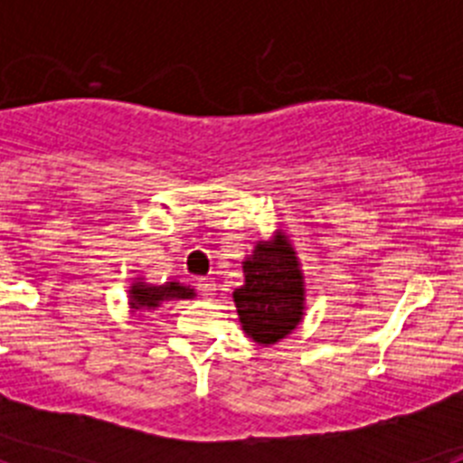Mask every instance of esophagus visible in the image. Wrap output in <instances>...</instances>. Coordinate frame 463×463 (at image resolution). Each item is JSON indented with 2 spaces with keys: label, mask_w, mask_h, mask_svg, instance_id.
I'll return each mask as SVG.
<instances>
[{
  "label": "esophagus",
  "mask_w": 463,
  "mask_h": 463,
  "mask_svg": "<svg viewBox=\"0 0 463 463\" xmlns=\"http://www.w3.org/2000/svg\"><path fill=\"white\" fill-rule=\"evenodd\" d=\"M196 289H199L202 297H213V294H215V282H213L211 278H199V280H196Z\"/></svg>",
  "instance_id": "esophagus-1"
}]
</instances>
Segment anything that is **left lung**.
Returning a JSON list of instances; mask_svg holds the SVG:
<instances>
[{"label":"left lung","instance_id":"obj_1","mask_svg":"<svg viewBox=\"0 0 463 463\" xmlns=\"http://www.w3.org/2000/svg\"><path fill=\"white\" fill-rule=\"evenodd\" d=\"M245 282L234 289V304L245 336L273 345L304 320L306 282L289 236L276 229L269 241H257L243 260Z\"/></svg>","mask_w":463,"mask_h":463}]
</instances>
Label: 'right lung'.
Instances as JSON below:
<instances>
[{
	"mask_svg": "<svg viewBox=\"0 0 463 463\" xmlns=\"http://www.w3.org/2000/svg\"><path fill=\"white\" fill-rule=\"evenodd\" d=\"M194 298V289L181 282H165V285H150L146 278H137L129 288V310L132 315L157 310L165 301H181Z\"/></svg>",
	"mask_w": 463,
	"mask_h": 463,
	"instance_id": "1",
	"label": "right lung"
}]
</instances>
